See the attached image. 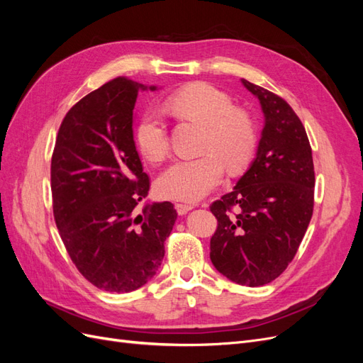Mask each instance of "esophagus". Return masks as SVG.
<instances>
[{
  "instance_id": "1",
  "label": "esophagus",
  "mask_w": 363,
  "mask_h": 363,
  "mask_svg": "<svg viewBox=\"0 0 363 363\" xmlns=\"http://www.w3.org/2000/svg\"><path fill=\"white\" fill-rule=\"evenodd\" d=\"M175 208H177L179 215H184V213H188L189 211H192L194 204H191V203H175Z\"/></svg>"
}]
</instances>
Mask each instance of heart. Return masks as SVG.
Wrapping results in <instances>:
<instances>
[{"label":"heart","mask_w":363,"mask_h":363,"mask_svg":"<svg viewBox=\"0 0 363 363\" xmlns=\"http://www.w3.org/2000/svg\"><path fill=\"white\" fill-rule=\"evenodd\" d=\"M168 106L174 113L206 127V155L171 163L157 180V192L164 199L199 200L221 183L224 164L230 171H239L250 162L257 128L250 113L235 108L232 98L207 83L182 87L169 96ZM135 144L150 162H160L168 155L167 124L159 112L147 111L140 116Z\"/></svg>","instance_id":"b5f03b06"}]
</instances>
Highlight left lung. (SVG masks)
<instances>
[{"mask_svg":"<svg viewBox=\"0 0 363 363\" xmlns=\"http://www.w3.org/2000/svg\"><path fill=\"white\" fill-rule=\"evenodd\" d=\"M265 127L257 156L235 189L211 204L213 267L238 284L263 286L288 268L313 213L315 171L304 125L281 96L242 79Z\"/></svg>","mask_w":363,"mask_h":363,"instance_id":"left-lung-1","label":"left lung"}]
</instances>
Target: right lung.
Masks as SVG:
<instances>
[{
  "mask_svg": "<svg viewBox=\"0 0 363 363\" xmlns=\"http://www.w3.org/2000/svg\"><path fill=\"white\" fill-rule=\"evenodd\" d=\"M148 86L118 77L74 104L51 157L54 221L82 276L124 294L155 277L177 212L169 201L136 213L150 191L133 139V108ZM156 91V86H150Z\"/></svg>",
  "mask_w": 363,
  "mask_h": 363,
  "instance_id": "obj_1",
  "label": "right lung"
}]
</instances>
